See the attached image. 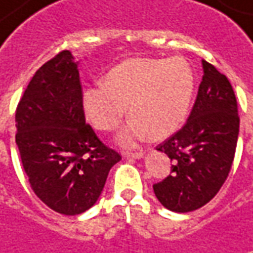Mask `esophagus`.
<instances>
[{"label":"esophagus","mask_w":253,"mask_h":253,"mask_svg":"<svg viewBox=\"0 0 253 253\" xmlns=\"http://www.w3.org/2000/svg\"><path fill=\"white\" fill-rule=\"evenodd\" d=\"M124 157H126V158H133V160H140V158H143L144 153H124Z\"/></svg>","instance_id":"34e87169"}]
</instances>
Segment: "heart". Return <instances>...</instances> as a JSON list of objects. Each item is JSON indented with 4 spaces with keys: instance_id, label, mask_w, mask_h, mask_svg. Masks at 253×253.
<instances>
[{
    "instance_id": "heart-1",
    "label": "heart",
    "mask_w": 253,
    "mask_h": 253,
    "mask_svg": "<svg viewBox=\"0 0 253 253\" xmlns=\"http://www.w3.org/2000/svg\"><path fill=\"white\" fill-rule=\"evenodd\" d=\"M194 85V71L184 57L129 59L113 67L104 84L84 89L83 109L96 129L111 130L129 104L132 117L116 140L132 147L150 136L163 140L173 135L189 114Z\"/></svg>"
}]
</instances>
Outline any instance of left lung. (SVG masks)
Masks as SVG:
<instances>
[{"label":"left lung","mask_w":253,"mask_h":253,"mask_svg":"<svg viewBox=\"0 0 253 253\" xmlns=\"http://www.w3.org/2000/svg\"><path fill=\"white\" fill-rule=\"evenodd\" d=\"M203 81L187 123L157 150L169 157L172 175L153 186L172 212H191L210 203L229 176L240 118L227 77L203 60Z\"/></svg>","instance_id":"8db88e82"}]
</instances>
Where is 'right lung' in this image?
<instances>
[{"instance_id":"add662e5","label":"right lung","mask_w":253,"mask_h":253,"mask_svg":"<svg viewBox=\"0 0 253 253\" xmlns=\"http://www.w3.org/2000/svg\"><path fill=\"white\" fill-rule=\"evenodd\" d=\"M15 120L17 149L37 197L71 216L93 207L121 156L85 124L78 62L71 52L57 53L37 70Z\"/></svg>"}]
</instances>
